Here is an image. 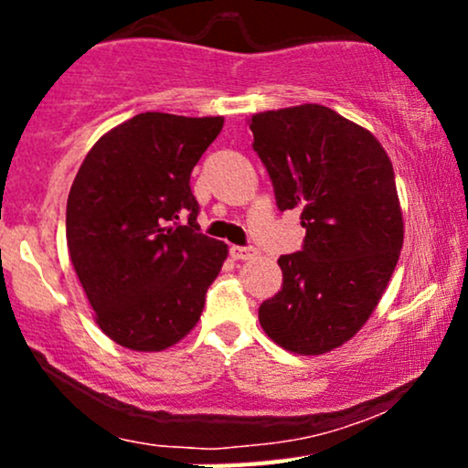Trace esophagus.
I'll use <instances>...</instances> for the list:
<instances>
[{
  "label": "esophagus",
  "instance_id": "esophagus-1",
  "mask_svg": "<svg viewBox=\"0 0 468 468\" xmlns=\"http://www.w3.org/2000/svg\"><path fill=\"white\" fill-rule=\"evenodd\" d=\"M230 255H233L235 260H250V257L255 255V249H252V246H230Z\"/></svg>",
  "mask_w": 468,
  "mask_h": 468
}]
</instances>
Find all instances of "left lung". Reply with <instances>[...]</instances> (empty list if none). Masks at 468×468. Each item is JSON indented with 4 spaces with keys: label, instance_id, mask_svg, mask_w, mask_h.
Instances as JSON below:
<instances>
[{
    "label": "left lung",
    "instance_id": "left-lung-1",
    "mask_svg": "<svg viewBox=\"0 0 468 468\" xmlns=\"http://www.w3.org/2000/svg\"><path fill=\"white\" fill-rule=\"evenodd\" d=\"M250 132L277 208H299L305 229L302 250L279 257L282 290L260 324L290 352H330L361 330L399 261L394 166L372 133L324 105L255 114Z\"/></svg>",
    "mask_w": 468,
    "mask_h": 468
}]
</instances>
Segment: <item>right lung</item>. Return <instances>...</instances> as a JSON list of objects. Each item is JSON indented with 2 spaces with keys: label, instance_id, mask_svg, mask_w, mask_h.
I'll return each instance as SVG.
<instances>
[{
  "label": "right lung",
  "instance_id": "1",
  "mask_svg": "<svg viewBox=\"0 0 468 468\" xmlns=\"http://www.w3.org/2000/svg\"><path fill=\"white\" fill-rule=\"evenodd\" d=\"M222 116L144 112L90 149L68 196L69 260L118 346L160 352L200 319L227 244L200 233L191 171Z\"/></svg>",
  "mask_w": 468,
  "mask_h": 468
}]
</instances>
